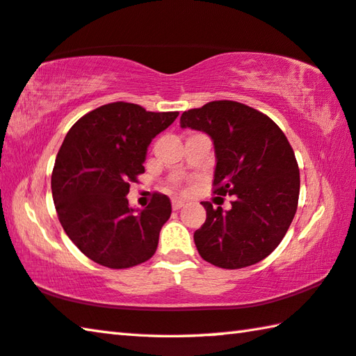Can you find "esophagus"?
Instances as JSON below:
<instances>
[{
	"label": "esophagus",
	"mask_w": 356,
	"mask_h": 356,
	"mask_svg": "<svg viewBox=\"0 0 356 356\" xmlns=\"http://www.w3.org/2000/svg\"><path fill=\"white\" fill-rule=\"evenodd\" d=\"M184 204H185V201H182V200H172V209H174V210L182 209Z\"/></svg>",
	"instance_id": "obj_1"
}]
</instances>
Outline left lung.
<instances>
[{
  "label": "left lung",
  "mask_w": 356,
  "mask_h": 356,
  "mask_svg": "<svg viewBox=\"0 0 356 356\" xmlns=\"http://www.w3.org/2000/svg\"><path fill=\"white\" fill-rule=\"evenodd\" d=\"M180 127L212 138L213 193L234 196L229 210L201 202L207 218L195 232L197 252L229 270L261 262L281 243L297 212L300 171L286 135L268 116L232 100L182 113Z\"/></svg>",
  "instance_id": "1"
}]
</instances>
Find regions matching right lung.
Listing matches in <instances>:
<instances>
[{
	"label": "right lung",
	"instance_id": "1",
	"mask_svg": "<svg viewBox=\"0 0 356 356\" xmlns=\"http://www.w3.org/2000/svg\"><path fill=\"white\" fill-rule=\"evenodd\" d=\"M177 116L114 102L84 114L65 135L51 174L53 201L65 234L91 261L129 268L154 256L170 197L155 193L140 210L127 195L144 172L149 144Z\"/></svg>",
	"mask_w": 356,
	"mask_h": 356
}]
</instances>
